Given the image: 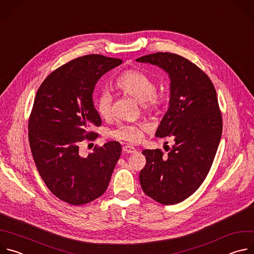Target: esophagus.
<instances>
[{"label":"esophagus","instance_id":"34e87169","mask_svg":"<svg viewBox=\"0 0 254 254\" xmlns=\"http://www.w3.org/2000/svg\"><path fill=\"white\" fill-rule=\"evenodd\" d=\"M123 151L125 153H127V154H134V153H136V150L133 147H131V146H125L123 148Z\"/></svg>","mask_w":254,"mask_h":254}]
</instances>
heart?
<instances>
[{
	"instance_id": "obj_1",
	"label": "heart",
	"mask_w": 254,
	"mask_h": 254,
	"mask_svg": "<svg viewBox=\"0 0 254 254\" xmlns=\"http://www.w3.org/2000/svg\"><path fill=\"white\" fill-rule=\"evenodd\" d=\"M115 85L120 91L140 102L144 111L156 113L164 105V95L156 91V85L153 79L140 71L127 70L124 72L118 77ZM112 101V94L108 91H102L97 96L95 106L97 113L102 118L111 117ZM147 128V126L143 124H122L111 134L116 138L135 143L142 138L143 131H146Z\"/></svg>"
}]
</instances>
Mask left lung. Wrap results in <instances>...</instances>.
I'll list each match as a JSON object with an SVG mask.
<instances>
[{
	"mask_svg": "<svg viewBox=\"0 0 254 254\" xmlns=\"http://www.w3.org/2000/svg\"><path fill=\"white\" fill-rule=\"evenodd\" d=\"M137 62L163 69L170 78V100L156 136L175 143L164 156L143 150L139 173L142 191L155 201L173 205L191 196L208 175L222 134V117L210 78L188 59L169 52L144 55Z\"/></svg>",
	"mask_w": 254,
	"mask_h": 254,
	"instance_id": "1",
	"label": "left lung"
}]
</instances>
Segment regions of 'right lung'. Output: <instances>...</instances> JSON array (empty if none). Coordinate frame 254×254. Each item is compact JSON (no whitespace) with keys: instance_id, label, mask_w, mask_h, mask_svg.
<instances>
[{"instance_id":"1","label":"right lung","mask_w":254,"mask_h":254,"mask_svg":"<svg viewBox=\"0 0 254 254\" xmlns=\"http://www.w3.org/2000/svg\"><path fill=\"white\" fill-rule=\"evenodd\" d=\"M121 59L85 55L60 66L42 82L29 120V142L37 170L48 189L71 205L100 197L122 154L118 141L105 142L88 156L79 144L94 139L101 125L92 94L98 79L121 65Z\"/></svg>"}]
</instances>
